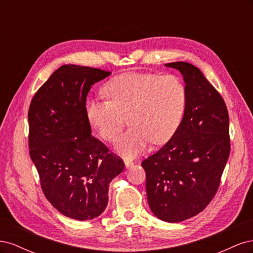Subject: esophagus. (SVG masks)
<instances>
[{"label": "esophagus", "instance_id": "esophagus-1", "mask_svg": "<svg viewBox=\"0 0 253 253\" xmlns=\"http://www.w3.org/2000/svg\"><path fill=\"white\" fill-rule=\"evenodd\" d=\"M124 162H125V165H126V168H128V167H131L132 165H133V162L131 159H128V158H125L124 159Z\"/></svg>", "mask_w": 253, "mask_h": 253}]
</instances>
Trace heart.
Here are the masks:
<instances>
[{"mask_svg": "<svg viewBox=\"0 0 253 253\" xmlns=\"http://www.w3.org/2000/svg\"><path fill=\"white\" fill-rule=\"evenodd\" d=\"M108 100L86 103V117L102 139L116 138L128 118L132 126L116 141V150L133 156L153 140H169L181 124L187 105V88L178 76L153 73H126L103 87Z\"/></svg>", "mask_w": 253, "mask_h": 253, "instance_id": "heart-1", "label": "heart"}]
</instances>
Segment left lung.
<instances>
[{"mask_svg": "<svg viewBox=\"0 0 253 253\" xmlns=\"http://www.w3.org/2000/svg\"><path fill=\"white\" fill-rule=\"evenodd\" d=\"M186 82L187 105L177 131L142 160L148 203L155 215L178 223L202 212L215 196L230 154L223 97L188 62H172Z\"/></svg>", "mask_w": 253, "mask_h": 253, "instance_id": "8db88e82", "label": "left lung"}]
</instances>
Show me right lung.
Returning a JSON list of instances; mask_svg holds the SVG:
<instances>
[{"label":"right lung","instance_id":"1","mask_svg":"<svg viewBox=\"0 0 253 253\" xmlns=\"http://www.w3.org/2000/svg\"><path fill=\"white\" fill-rule=\"evenodd\" d=\"M111 75L100 68L65 64L37 90L28 110L29 155L47 201L63 215H100L109 185L125 169L119 156L91 136L86 96Z\"/></svg>","mask_w":253,"mask_h":253}]
</instances>
